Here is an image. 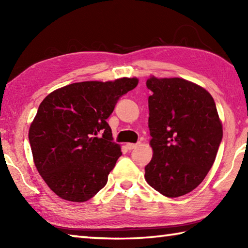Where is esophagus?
Masks as SVG:
<instances>
[{"label": "esophagus", "mask_w": 248, "mask_h": 248, "mask_svg": "<svg viewBox=\"0 0 248 248\" xmlns=\"http://www.w3.org/2000/svg\"><path fill=\"white\" fill-rule=\"evenodd\" d=\"M125 146H127L128 150H133V149L137 148L138 144H136V143H127V144H125Z\"/></svg>", "instance_id": "34e87169"}]
</instances>
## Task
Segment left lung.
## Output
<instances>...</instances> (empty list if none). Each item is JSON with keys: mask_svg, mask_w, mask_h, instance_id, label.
<instances>
[{"mask_svg": "<svg viewBox=\"0 0 248 248\" xmlns=\"http://www.w3.org/2000/svg\"><path fill=\"white\" fill-rule=\"evenodd\" d=\"M153 150L145 180L163 196L176 198L199 186L216 161L223 129L209 92L180 78L146 81Z\"/></svg>", "mask_w": 248, "mask_h": 248, "instance_id": "1", "label": "left lung"}]
</instances>
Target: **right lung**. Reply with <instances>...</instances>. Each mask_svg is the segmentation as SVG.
Instances as JSON below:
<instances>
[{
	"label": "right lung",
	"mask_w": 248,
	"mask_h": 248,
	"mask_svg": "<svg viewBox=\"0 0 248 248\" xmlns=\"http://www.w3.org/2000/svg\"><path fill=\"white\" fill-rule=\"evenodd\" d=\"M138 83L137 78L73 83L39 105L28 132L33 163L61 199L84 202L107 184L121 149L106 119Z\"/></svg>",
	"instance_id": "right-lung-1"
}]
</instances>
